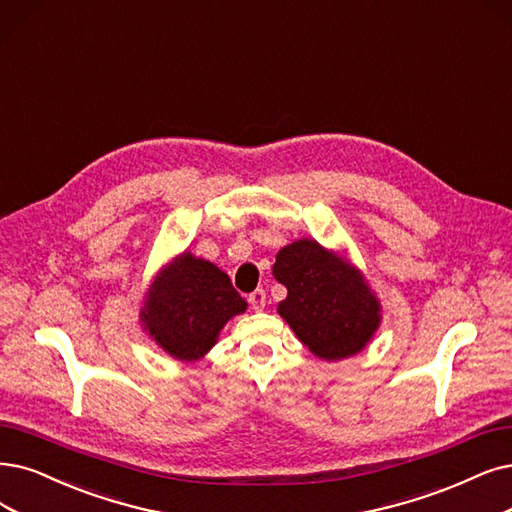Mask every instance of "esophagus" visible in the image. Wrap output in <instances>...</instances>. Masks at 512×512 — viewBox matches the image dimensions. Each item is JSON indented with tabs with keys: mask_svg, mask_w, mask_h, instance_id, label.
Instances as JSON below:
<instances>
[{
	"mask_svg": "<svg viewBox=\"0 0 512 512\" xmlns=\"http://www.w3.org/2000/svg\"><path fill=\"white\" fill-rule=\"evenodd\" d=\"M249 304H251V308L257 310V312L266 308V304H268L266 291H263V289H255V291L249 295Z\"/></svg>",
	"mask_w": 512,
	"mask_h": 512,
	"instance_id": "esophagus-1",
	"label": "esophagus"
}]
</instances>
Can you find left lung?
Listing matches in <instances>:
<instances>
[{
    "label": "left lung",
    "instance_id": "obj_1",
    "mask_svg": "<svg viewBox=\"0 0 512 512\" xmlns=\"http://www.w3.org/2000/svg\"><path fill=\"white\" fill-rule=\"evenodd\" d=\"M272 272L287 287L278 314L312 354L339 361L371 342L382 323V306L365 276L344 257L301 238L278 251Z\"/></svg>",
    "mask_w": 512,
    "mask_h": 512
}]
</instances>
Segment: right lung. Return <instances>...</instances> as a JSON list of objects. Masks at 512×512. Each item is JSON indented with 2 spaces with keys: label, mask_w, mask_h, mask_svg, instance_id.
<instances>
[{
  "label": "right lung",
  "mask_w": 512,
  "mask_h": 512,
  "mask_svg": "<svg viewBox=\"0 0 512 512\" xmlns=\"http://www.w3.org/2000/svg\"><path fill=\"white\" fill-rule=\"evenodd\" d=\"M246 310L230 276L215 263L181 253L151 282L139 320L177 361L194 363L217 344L227 320Z\"/></svg>",
  "instance_id": "right-lung-1"
}]
</instances>
